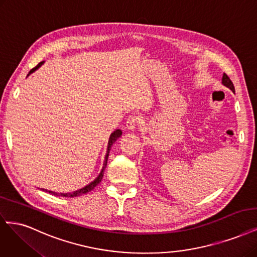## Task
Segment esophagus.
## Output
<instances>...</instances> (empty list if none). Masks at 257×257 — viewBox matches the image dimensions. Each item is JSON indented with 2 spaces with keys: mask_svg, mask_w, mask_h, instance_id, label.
Instances as JSON below:
<instances>
[{
  "mask_svg": "<svg viewBox=\"0 0 257 257\" xmlns=\"http://www.w3.org/2000/svg\"><path fill=\"white\" fill-rule=\"evenodd\" d=\"M140 123H141L140 118H139L138 116H136V114H133V116H130V117L127 118L125 126H126L127 130L133 131V130H135L136 126H138V125L140 124Z\"/></svg>",
  "mask_w": 257,
  "mask_h": 257,
  "instance_id": "obj_1",
  "label": "esophagus"
}]
</instances>
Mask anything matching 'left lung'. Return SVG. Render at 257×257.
Wrapping results in <instances>:
<instances>
[{
	"mask_svg": "<svg viewBox=\"0 0 257 257\" xmlns=\"http://www.w3.org/2000/svg\"><path fill=\"white\" fill-rule=\"evenodd\" d=\"M222 84H223L224 86H226L227 88H229V89H231V90L235 93V88H234V85H233V83H232L231 79H229V77H228L225 73L223 74V77H222Z\"/></svg>",
	"mask_w": 257,
	"mask_h": 257,
	"instance_id": "8db88e82",
	"label": "left lung"
}]
</instances>
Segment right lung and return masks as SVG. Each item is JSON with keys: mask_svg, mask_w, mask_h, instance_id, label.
<instances>
[{"mask_svg": "<svg viewBox=\"0 0 257 257\" xmlns=\"http://www.w3.org/2000/svg\"><path fill=\"white\" fill-rule=\"evenodd\" d=\"M42 64H43V61H41V63H39L36 67L33 68V69L31 70V71H30V74H31L32 72H34L35 70H36V69H38ZM121 135H122V132H121V130H116V131H114L113 133H111V135H110V137H109V141H108L107 153H106V156H105V161H104V166H103V168H102V171H101V172H100V174L98 175V178H96L93 182H91L89 185L85 186V187H84V188H82V189L76 190V191H73V192H69V193H58V192L50 191V190H46V191H49L50 193L54 194V196H58V197H67V198H74V197H78V196H82V194H85V193H87V192L91 191V190L95 187V186L98 185V184L102 181V178H103V175H104V171H105L106 165H107V159H108V155H109L110 148H111V146H112V144L114 143V141H116V140H117Z\"/></svg>", "mask_w": 257, "mask_h": 257, "instance_id": "obj_1", "label": "right lung"}]
</instances>
